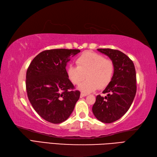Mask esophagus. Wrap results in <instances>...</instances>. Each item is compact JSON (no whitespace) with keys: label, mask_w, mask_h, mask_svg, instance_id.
I'll return each instance as SVG.
<instances>
[{"label":"esophagus","mask_w":157,"mask_h":157,"mask_svg":"<svg viewBox=\"0 0 157 157\" xmlns=\"http://www.w3.org/2000/svg\"><path fill=\"white\" fill-rule=\"evenodd\" d=\"M88 96V94H84V93H81V94H80V97L81 98H82V97H84V96Z\"/></svg>","instance_id":"1"}]
</instances>
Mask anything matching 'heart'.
<instances>
[{"label": "heart", "instance_id": "obj_1", "mask_svg": "<svg viewBox=\"0 0 157 157\" xmlns=\"http://www.w3.org/2000/svg\"><path fill=\"white\" fill-rule=\"evenodd\" d=\"M77 66L70 65L67 68V75L73 84L79 85V89L84 93L102 90L112 81L115 73V64L111 59L93 52L83 53L76 60Z\"/></svg>", "mask_w": 157, "mask_h": 157}]
</instances>
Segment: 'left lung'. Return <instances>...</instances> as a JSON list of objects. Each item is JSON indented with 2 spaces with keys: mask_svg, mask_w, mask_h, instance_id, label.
Listing matches in <instances>:
<instances>
[{
  "mask_svg": "<svg viewBox=\"0 0 157 157\" xmlns=\"http://www.w3.org/2000/svg\"><path fill=\"white\" fill-rule=\"evenodd\" d=\"M98 51L114 62L115 73L112 81L102 92L107 96H96L92 112L99 121L111 123L122 117L132 104L137 90L136 69L132 60L118 50L98 48Z\"/></svg>",
  "mask_w": 157,
  "mask_h": 157,
  "instance_id": "obj_1",
  "label": "left lung"
}]
</instances>
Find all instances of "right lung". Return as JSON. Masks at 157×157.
<instances>
[{"instance_id":"add662e5","label":"right lung","mask_w":157,"mask_h":157,"mask_svg":"<svg viewBox=\"0 0 157 157\" xmlns=\"http://www.w3.org/2000/svg\"><path fill=\"white\" fill-rule=\"evenodd\" d=\"M79 49H51L32 60L26 72V91L38 114L52 123H60L71 114L80 92L67 75L66 66Z\"/></svg>"}]
</instances>
